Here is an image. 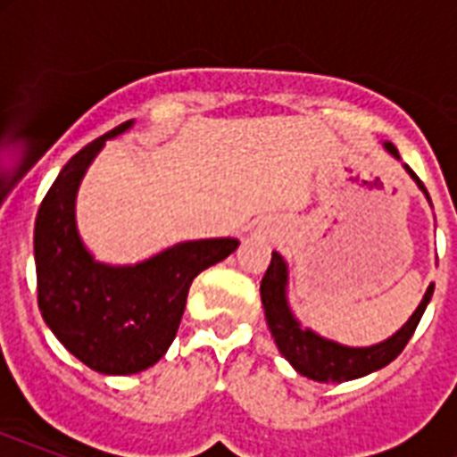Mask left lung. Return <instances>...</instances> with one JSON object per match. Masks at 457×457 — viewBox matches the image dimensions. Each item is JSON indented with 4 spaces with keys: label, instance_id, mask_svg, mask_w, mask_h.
I'll return each instance as SVG.
<instances>
[{
    "label": "left lung",
    "instance_id": "8db88e82",
    "mask_svg": "<svg viewBox=\"0 0 457 457\" xmlns=\"http://www.w3.org/2000/svg\"><path fill=\"white\" fill-rule=\"evenodd\" d=\"M384 146H386V152L398 158L396 146L389 145V142ZM405 170L411 172V178L427 194L422 179L408 165H405ZM285 289L287 265L282 256L275 251L270 265H268V270L263 275V282H261V301H263L265 308V320H268V327H270L272 337H275L279 353L292 362L296 372H301L308 379H315V382H348V379H358V377H365L370 372H375V370L384 368V365H389L394 358H398L405 344L411 341L412 332L418 329L420 318H422V312H425L427 303H429L434 294V285H429L425 299L418 305V311L412 312L411 320L391 339L382 341L377 346L348 348L341 346V344H334V341L322 339V337H318L311 329H303L294 320L292 311L287 305Z\"/></svg>",
    "mask_w": 457,
    "mask_h": 457
}]
</instances>
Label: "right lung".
I'll return each mask as SVG.
<instances>
[{"mask_svg": "<svg viewBox=\"0 0 457 457\" xmlns=\"http://www.w3.org/2000/svg\"><path fill=\"white\" fill-rule=\"evenodd\" d=\"M82 146L54 179L35 220L37 305L56 339L102 375H135L163 358L178 334L194 278L239 246L237 239H199L165 249L145 263H96L75 229V192L104 142Z\"/></svg>", "mask_w": 457, "mask_h": 457, "instance_id": "right-lung-1", "label": "right lung"}]
</instances>
